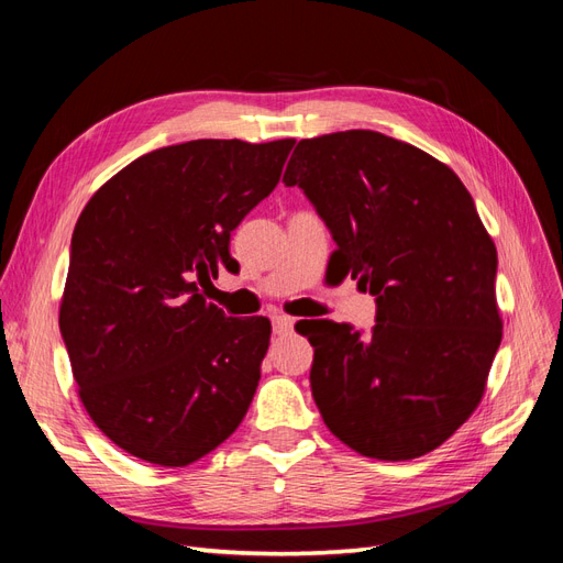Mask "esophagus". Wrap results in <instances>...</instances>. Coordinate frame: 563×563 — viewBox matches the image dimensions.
I'll list each match as a JSON object with an SVG mask.
<instances>
[{
    "mask_svg": "<svg viewBox=\"0 0 563 563\" xmlns=\"http://www.w3.org/2000/svg\"><path fill=\"white\" fill-rule=\"evenodd\" d=\"M272 331H275L277 335H284L288 331H294V323L296 319L294 317H286V314H272Z\"/></svg>",
    "mask_w": 563,
    "mask_h": 563,
    "instance_id": "obj_1",
    "label": "esophagus"
}]
</instances>
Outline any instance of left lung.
<instances>
[{
	"label": "left lung",
	"instance_id": "1",
	"mask_svg": "<svg viewBox=\"0 0 563 563\" xmlns=\"http://www.w3.org/2000/svg\"><path fill=\"white\" fill-rule=\"evenodd\" d=\"M284 183L378 305L371 335L327 319L305 333L323 422L366 457L434 451L479 406L503 340L498 253L472 195L428 152L364 129L300 141Z\"/></svg>",
	"mask_w": 563,
	"mask_h": 563
}]
</instances>
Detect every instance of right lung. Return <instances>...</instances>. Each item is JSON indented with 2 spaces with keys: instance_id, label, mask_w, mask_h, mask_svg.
Wrapping results in <instances>:
<instances>
[{
  "instance_id": "1",
  "label": "right lung",
  "mask_w": 563,
  "mask_h": 563,
  "mask_svg": "<svg viewBox=\"0 0 563 563\" xmlns=\"http://www.w3.org/2000/svg\"><path fill=\"white\" fill-rule=\"evenodd\" d=\"M294 143L159 147L77 220L60 333L96 428L145 463L190 465L249 411L272 327L225 317L199 286L234 267L230 232L275 190Z\"/></svg>"
}]
</instances>
